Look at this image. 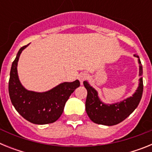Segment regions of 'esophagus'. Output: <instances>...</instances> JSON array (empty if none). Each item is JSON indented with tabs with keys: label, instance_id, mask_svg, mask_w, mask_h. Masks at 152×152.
Segmentation results:
<instances>
[{
	"label": "esophagus",
	"instance_id": "1",
	"mask_svg": "<svg viewBox=\"0 0 152 152\" xmlns=\"http://www.w3.org/2000/svg\"><path fill=\"white\" fill-rule=\"evenodd\" d=\"M88 74H86L85 72H83V73H80L78 76V79L80 81V83H83L84 80H86L88 79Z\"/></svg>",
	"mask_w": 152,
	"mask_h": 152
}]
</instances>
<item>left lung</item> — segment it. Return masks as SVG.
<instances>
[{"mask_svg":"<svg viewBox=\"0 0 152 152\" xmlns=\"http://www.w3.org/2000/svg\"><path fill=\"white\" fill-rule=\"evenodd\" d=\"M137 58L139 57L135 55ZM139 62V76L142 75V65ZM84 85L88 91L86 99V112L94 123L105 126H114L123 122L135 110L142 99L143 92V80L139 79V86L132 96L127 98L121 103L106 105L102 103L97 96V92L92 87L84 81Z\"/></svg>","mask_w":152,"mask_h":152,"instance_id":"1","label":"left lung"}]
</instances>
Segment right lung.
I'll return each mask as SVG.
<instances>
[{"mask_svg":"<svg viewBox=\"0 0 152 152\" xmlns=\"http://www.w3.org/2000/svg\"><path fill=\"white\" fill-rule=\"evenodd\" d=\"M27 45L20 48L12 63L8 85L10 100L16 110L27 121L38 125L52 123L61 116L65 103L80 82L76 80L62 83L44 93L25 89L19 80L17 66L20 55Z\"/></svg>","mask_w":152,"mask_h":152,"instance_id":"1","label":"right lung"}]
</instances>
